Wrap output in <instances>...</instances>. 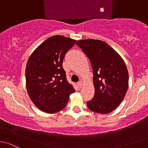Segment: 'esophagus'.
Listing matches in <instances>:
<instances>
[{
	"label": "esophagus",
	"instance_id": "obj_1",
	"mask_svg": "<svg viewBox=\"0 0 148 148\" xmlns=\"http://www.w3.org/2000/svg\"><path fill=\"white\" fill-rule=\"evenodd\" d=\"M82 85H83V82H82V80H80V81H79L78 83H77V86H78L79 88H81Z\"/></svg>",
	"mask_w": 148,
	"mask_h": 148
}]
</instances>
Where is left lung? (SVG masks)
Returning <instances> with one entry per match:
<instances>
[{
  "label": "left lung",
  "mask_w": 148,
  "mask_h": 148,
  "mask_svg": "<svg viewBox=\"0 0 148 148\" xmlns=\"http://www.w3.org/2000/svg\"><path fill=\"white\" fill-rule=\"evenodd\" d=\"M90 61L95 95L87 102L92 112L107 114L119 106L128 88V72L120 55L106 42L87 39L76 42Z\"/></svg>",
  "instance_id": "1"
}]
</instances>
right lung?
I'll return each mask as SVG.
<instances>
[{"mask_svg": "<svg viewBox=\"0 0 148 148\" xmlns=\"http://www.w3.org/2000/svg\"><path fill=\"white\" fill-rule=\"evenodd\" d=\"M76 40L61 36L49 38L33 51L25 68L26 88L35 106L42 112L63 110L75 92L66 78L63 60Z\"/></svg>", "mask_w": 148, "mask_h": 148, "instance_id": "right-lung-1", "label": "right lung"}]
</instances>
